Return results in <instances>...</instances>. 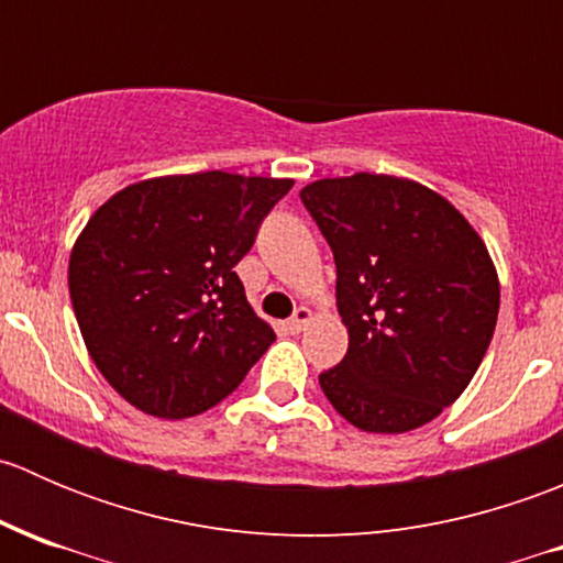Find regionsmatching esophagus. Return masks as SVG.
Segmentation results:
<instances>
[{"instance_id":"esophagus-1","label":"esophagus","mask_w":563,"mask_h":563,"mask_svg":"<svg viewBox=\"0 0 563 563\" xmlns=\"http://www.w3.org/2000/svg\"><path fill=\"white\" fill-rule=\"evenodd\" d=\"M310 321H313V310H310V308H297V313L288 318V329H291V332H302V329L308 327Z\"/></svg>"}]
</instances>
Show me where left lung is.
Wrapping results in <instances>:
<instances>
[{
    "mask_svg": "<svg viewBox=\"0 0 563 563\" xmlns=\"http://www.w3.org/2000/svg\"><path fill=\"white\" fill-rule=\"evenodd\" d=\"M338 266L349 351L321 373L334 411L365 433H408L463 395L493 340L498 272L468 220L430 187L389 174L299 190Z\"/></svg>",
    "mask_w": 563,
    "mask_h": 563,
    "instance_id": "obj_1",
    "label": "left lung"
}]
</instances>
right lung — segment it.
<instances>
[{"label":"right lung","mask_w":563,"mask_h":563,"mask_svg":"<svg viewBox=\"0 0 563 563\" xmlns=\"http://www.w3.org/2000/svg\"><path fill=\"white\" fill-rule=\"evenodd\" d=\"M294 179L229 172L135 181L89 218L67 286L89 356L130 406L187 419L218 406L275 340L234 266Z\"/></svg>","instance_id":"right-lung-1"}]
</instances>
